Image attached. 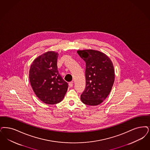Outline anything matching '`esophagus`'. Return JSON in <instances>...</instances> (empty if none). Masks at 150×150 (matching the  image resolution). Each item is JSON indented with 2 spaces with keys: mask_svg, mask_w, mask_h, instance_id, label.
<instances>
[{
  "mask_svg": "<svg viewBox=\"0 0 150 150\" xmlns=\"http://www.w3.org/2000/svg\"><path fill=\"white\" fill-rule=\"evenodd\" d=\"M73 85H74V83L73 82H70V83H69V86L70 87V88H71L73 86Z\"/></svg>",
  "mask_w": 150,
  "mask_h": 150,
  "instance_id": "1",
  "label": "esophagus"
}]
</instances>
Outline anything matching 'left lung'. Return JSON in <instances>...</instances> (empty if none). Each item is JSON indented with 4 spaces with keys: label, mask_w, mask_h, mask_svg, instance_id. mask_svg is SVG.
Masks as SVG:
<instances>
[{
    "label": "left lung",
    "mask_w": 150,
    "mask_h": 150,
    "mask_svg": "<svg viewBox=\"0 0 150 150\" xmlns=\"http://www.w3.org/2000/svg\"><path fill=\"white\" fill-rule=\"evenodd\" d=\"M77 52L86 64V86L81 100L86 105H99L108 96L114 84L113 63L105 54L98 51L85 50Z\"/></svg>",
    "instance_id": "1"
}]
</instances>
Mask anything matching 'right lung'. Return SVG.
Returning <instances> with one entry per match:
<instances>
[{"label": "right lung", "instance_id": "obj_1", "mask_svg": "<svg viewBox=\"0 0 150 150\" xmlns=\"http://www.w3.org/2000/svg\"><path fill=\"white\" fill-rule=\"evenodd\" d=\"M59 54L48 51L37 57L32 62L29 74L31 86L37 96L47 104H55L62 100L68 84L57 70Z\"/></svg>", "mask_w": 150, "mask_h": 150}]
</instances>
